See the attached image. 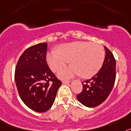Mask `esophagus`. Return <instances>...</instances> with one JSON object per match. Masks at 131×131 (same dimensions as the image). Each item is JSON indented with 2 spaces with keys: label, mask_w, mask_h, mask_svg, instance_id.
Listing matches in <instances>:
<instances>
[{
  "label": "esophagus",
  "mask_w": 131,
  "mask_h": 131,
  "mask_svg": "<svg viewBox=\"0 0 131 131\" xmlns=\"http://www.w3.org/2000/svg\"><path fill=\"white\" fill-rule=\"evenodd\" d=\"M70 82V81H67V80H63V81H62V84H69Z\"/></svg>",
  "instance_id": "esophagus-1"
}]
</instances>
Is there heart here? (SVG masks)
I'll return each mask as SVG.
<instances>
[{
    "mask_svg": "<svg viewBox=\"0 0 131 131\" xmlns=\"http://www.w3.org/2000/svg\"><path fill=\"white\" fill-rule=\"evenodd\" d=\"M105 51L102 45L89 41H75L59 47L47 54L50 69L56 72L69 61L71 65L61 69L58 77L62 79L80 75L84 78L94 77L102 68Z\"/></svg>",
    "mask_w": 131,
    "mask_h": 131,
    "instance_id": "heart-1",
    "label": "heart"
}]
</instances>
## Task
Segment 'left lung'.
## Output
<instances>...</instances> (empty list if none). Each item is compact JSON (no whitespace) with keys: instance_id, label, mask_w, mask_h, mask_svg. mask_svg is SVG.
Masks as SVG:
<instances>
[{"instance_id":"1","label":"left lung","mask_w":131,"mask_h":131,"mask_svg":"<svg viewBox=\"0 0 131 131\" xmlns=\"http://www.w3.org/2000/svg\"><path fill=\"white\" fill-rule=\"evenodd\" d=\"M105 57L103 65L95 76L82 83V92L77 99L88 107H94L103 103L113 89L116 77V62L113 54L104 47Z\"/></svg>"}]
</instances>
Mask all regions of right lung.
<instances>
[{
  "label": "right lung",
  "mask_w": 131,
  "mask_h": 131,
  "mask_svg": "<svg viewBox=\"0 0 131 131\" xmlns=\"http://www.w3.org/2000/svg\"><path fill=\"white\" fill-rule=\"evenodd\" d=\"M47 47L45 42L27 49L18 60L14 76L21 100L39 113L51 107L62 84L47 64Z\"/></svg>",
  "instance_id": "obj_1"
}]
</instances>
